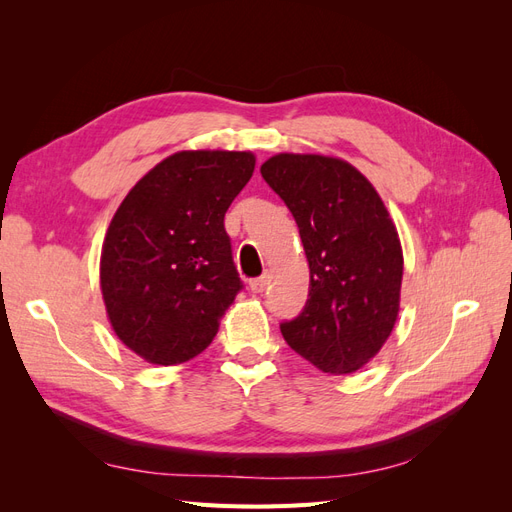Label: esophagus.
I'll use <instances>...</instances> for the list:
<instances>
[{
  "label": "esophagus",
  "instance_id": "obj_1",
  "mask_svg": "<svg viewBox=\"0 0 512 512\" xmlns=\"http://www.w3.org/2000/svg\"><path fill=\"white\" fill-rule=\"evenodd\" d=\"M267 284H269V277H267V275L254 277V280H250V290H252V292H256V294H260V292H265Z\"/></svg>",
  "mask_w": 512,
  "mask_h": 512
}]
</instances>
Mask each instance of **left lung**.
Returning a JSON list of instances; mask_svg holds the SVG:
<instances>
[{"mask_svg":"<svg viewBox=\"0 0 512 512\" xmlns=\"http://www.w3.org/2000/svg\"><path fill=\"white\" fill-rule=\"evenodd\" d=\"M260 173L290 209L309 262L303 312L280 324L286 344L324 374H352L395 327L404 275L395 224L344 160L277 153Z\"/></svg>","mask_w":512,"mask_h":512,"instance_id":"1","label":"left lung"}]
</instances>
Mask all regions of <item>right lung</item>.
Returning <instances> with one entry per match:
<instances>
[{"label": "right lung", "instance_id": "obj_1", "mask_svg": "<svg viewBox=\"0 0 512 512\" xmlns=\"http://www.w3.org/2000/svg\"><path fill=\"white\" fill-rule=\"evenodd\" d=\"M254 164L250 151H179L119 205L102 245L100 286L113 331L145 361L194 359L243 288L224 215Z\"/></svg>", "mask_w": 512, "mask_h": 512}]
</instances>
